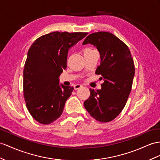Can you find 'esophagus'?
Returning a JSON list of instances; mask_svg holds the SVG:
<instances>
[{
	"mask_svg": "<svg viewBox=\"0 0 160 160\" xmlns=\"http://www.w3.org/2000/svg\"><path fill=\"white\" fill-rule=\"evenodd\" d=\"M82 85H81V84H77L74 85V89L75 90H78V89H79L80 88H82Z\"/></svg>",
	"mask_w": 160,
	"mask_h": 160,
	"instance_id": "esophagus-1",
	"label": "esophagus"
}]
</instances>
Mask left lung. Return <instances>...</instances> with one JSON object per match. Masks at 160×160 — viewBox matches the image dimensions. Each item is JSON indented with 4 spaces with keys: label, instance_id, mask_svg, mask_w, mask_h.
Segmentation results:
<instances>
[{
    "label": "left lung",
    "instance_id": "obj_1",
    "mask_svg": "<svg viewBox=\"0 0 160 160\" xmlns=\"http://www.w3.org/2000/svg\"><path fill=\"white\" fill-rule=\"evenodd\" d=\"M88 43L100 53L101 63L95 73L104 82L101 90L90 88L91 95L84 105L96 120L108 122L119 115L128 100L134 76V61L127 45L110 32L89 34L82 44Z\"/></svg>",
    "mask_w": 160,
    "mask_h": 160
}]
</instances>
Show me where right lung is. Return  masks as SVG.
<instances>
[{
	"label": "right lung",
	"mask_w": 160,
	"mask_h": 160,
	"mask_svg": "<svg viewBox=\"0 0 160 160\" xmlns=\"http://www.w3.org/2000/svg\"><path fill=\"white\" fill-rule=\"evenodd\" d=\"M87 32H53L36 39L28 52L23 69V97L34 119L49 124L62 114L72 87L59 84V77L67 68L69 48Z\"/></svg>",
	"instance_id": "add662e5"
}]
</instances>
